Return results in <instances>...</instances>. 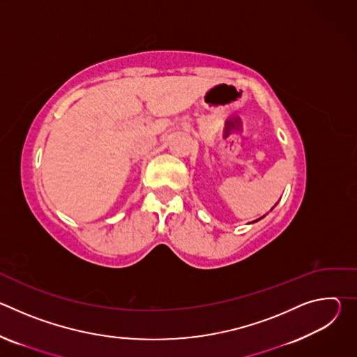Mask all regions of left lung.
Wrapping results in <instances>:
<instances>
[{
    "label": "left lung",
    "instance_id": "1",
    "mask_svg": "<svg viewBox=\"0 0 357 357\" xmlns=\"http://www.w3.org/2000/svg\"><path fill=\"white\" fill-rule=\"evenodd\" d=\"M275 206H277V203H275ZM273 209H274V208H273ZM273 209H271V211H273ZM263 218H266V215H264V216H261V218H260V219H257V220H252V222H251V223H256V222H259V220H261V219H263Z\"/></svg>",
    "mask_w": 357,
    "mask_h": 357
}]
</instances>
